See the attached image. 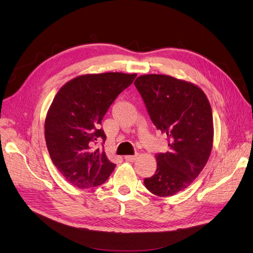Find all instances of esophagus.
Segmentation results:
<instances>
[{
	"label": "esophagus",
	"instance_id": "obj_1",
	"mask_svg": "<svg viewBox=\"0 0 253 253\" xmlns=\"http://www.w3.org/2000/svg\"><path fill=\"white\" fill-rule=\"evenodd\" d=\"M137 159V154H134V156H126L125 160L128 162H134Z\"/></svg>",
	"mask_w": 253,
	"mask_h": 253
}]
</instances>
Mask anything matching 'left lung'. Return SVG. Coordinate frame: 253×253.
Instances as JSON below:
<instances>
[{
	"instance_id": "1",
	"label": "left lung",
	"mask_w": 253,
	"mask_h": 253,
	"mask_svg": "<svg viewBox=\"0 0 253 253\" xmlns=\"http://www.w3.org/2000/svg\"><path fill=\"white\" fill-rule=\"evenodd\" d=\"M134 85L168 144L167 152L157 154L156 173L144 184L158 197H171L188 187L209 159L213 142L211 106L198 86L170 76H141Z\"/></svg>"
}]
</instances>
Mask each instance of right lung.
Instances as JSON below:
<instances>
[{"label":"right lung","instance_id":"add662e5","mask_svg":"<svg viewBox=\"0 0 253 253\" xmlns=\"http://www.w3.org/2000/svg\"><path fill=\"white\" fill-rule=\"evenodd\" d=\"M136 75L106 72L69 81L54 96L45 121V140L54 166L81 189L102 185L116 168L104 151L102 120ZM102 142L101 149L95 148Z\"/></svg>","mask_w":253,"mask_h":253}]
</instances>
